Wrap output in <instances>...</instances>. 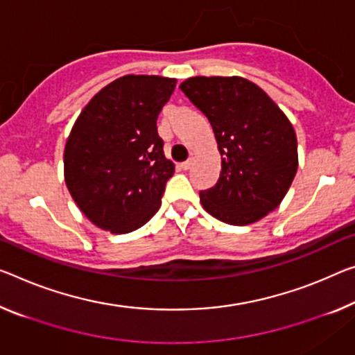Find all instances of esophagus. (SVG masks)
Listing matches in <instances>:
<instances>
[{
    "label": "esophagus",
    "mask_w": 355,
    "mask_h": 355,
    "mask_svg": "<svg viewBox=\"0 0 355 355\" xmlns=\"http://www.w3.org/2000/svg\"><path fill=\"white\" fill-rule=\"evenodd\" d=\"M193 165V159H189V160H185V162H182L181 163V165H179V166H181V170H184V171H187V170H190V166H192Z\"/></svg>",
    "instance_id": "34e87169"
}]
</instances>
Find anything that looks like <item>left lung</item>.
Listing matches in <instances>:
<instances>
[{"instance_id": "left-lung-1", "label": "left lung", "mask_w": 355, "mask_h": 355, "mask_svg": "<svg viewBox=\"0 0 355 355\" xmlns=\"http://www.w3.org/2000/svg\"><path fill=\"white\" fill-rule=\"evenodd\" d=\"M179 89L208 117L222 157L216 185L200 192L203 208L230 225H248L276 209L298 168L297 136L286 114L238 76H198Z\"/></svg>"}]
</instances>
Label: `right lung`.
I'll list each match as a JSON object with an SVG mask.
<instances>
[{"mask_svg": "<svg viewBox=\"0 0 355 355\" xmlns=\"http://www.w3.org/2000/svg\"><path fill=\"white\" fill-rule=\"evenodd\" d=\"M176 79L128 74L89 101L64 146V182L96 227L128 233L159 211L174 163L157 119Z\"/></svg>", "mask_w": 355, "mask_h": 355, "instance_id": "obj_1", "label": "right lung"}]
</instances>
